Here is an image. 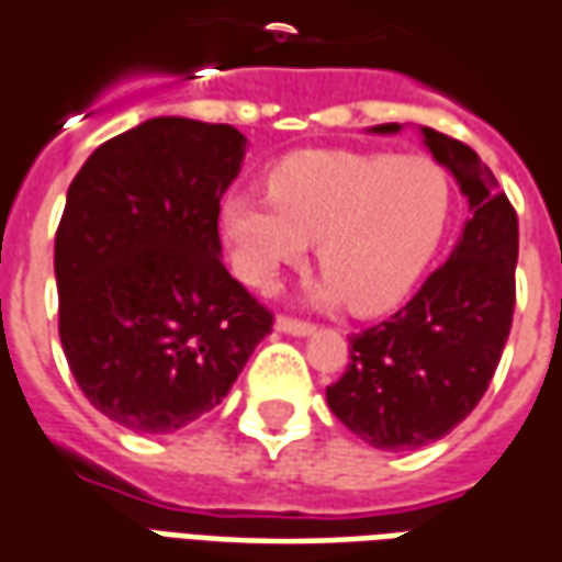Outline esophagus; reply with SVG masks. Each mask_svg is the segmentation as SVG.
I'll use <instances>...</instances> for the list:
<instances>
[{
  "label": "esophagus",
  "mask_w": 562,
  "mask_h": 562,
  "mask_svg": "<svg viewBox=\"0 0 562 562\" xmlns=\"http://www.w3.org/2000/svg\"><path fill=\"white\" fill-rule=\"evenodd\" d=\"M277 328L285 331V335H297V337H307L316 331V325L307 319H297V316H289V313H280L277 316Z\"/></svg>",
  "instance_id": "esophagus-1"
}]
</instances>
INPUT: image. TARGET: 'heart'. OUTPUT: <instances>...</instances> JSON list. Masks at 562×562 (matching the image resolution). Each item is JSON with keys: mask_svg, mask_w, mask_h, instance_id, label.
Wrapping results in <instances>:
<instances>
[{"mask_svg": "<svg viewBox=\"0 0 562 562\" xmlns=\"http://www.w3.org/2000/svg\"><path fill=\"white\" fill-rule=\"evenodd\" d=\"M265 198L234 194L222 225L243 280L268 289L316 240L325 294L374 316L402 304L453 218V182L423 155L297 151L268 176Z\"/></svg>", "mask_w": 562, "mask_h": 562, "instance_id": "heart-1", "label": "heart"}]
</instances>
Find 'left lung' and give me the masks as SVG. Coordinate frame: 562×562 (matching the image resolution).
<instances>
[{
  "label": "left lung",
  "instance_id": "1",
  "mask_svg": "<svg viewBox=\"0 0 562 562\" xmlns=\"http://www.w3.org/2000/svg\"><path fill=\"white\" fill-rule=\"evenodd\" d=\"M423 139L469 198L462 237L398 313L349 337L347 371L325 390L331 414L380 450L431 445L472 414L499 368L517 297L512 200L469 145L431 127Z\"/></svg>",
  "mask_w": 562,
  "mask_h": 562
}]
</instances>
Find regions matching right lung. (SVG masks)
Masks as SVG:
<instances>
[{"mask_svg": "<svg viewBox=\"0 0 562 562\" xmlns=\"http://www.w3.org/2000/svg\"><path fill=\"white\" fill-rule=\"evenodd\" d=\"M243 148L231 124L151 117L69 186L54 243L63 352L88 402L133 431H176L222 404L273 325L218 258Z\"/></svg>", "mask_w": 562, "mask_h": 562, "instance_id": "1", "label": "right lung"}]
</instances>
